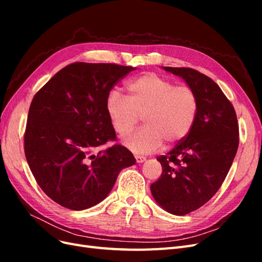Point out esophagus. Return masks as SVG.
I'll use <instances>...</instances> for the list:
<instances>
[{
    "label": "esophagus",
    "mask_w": 262,
    "mask_h": 262,
    "mask_svg": "<svg viewBox=\"0 0 262 262\" xmlns=\"http://www.w3.org/2000/svg\"><path fill=\"white\" fill-rule=\"evenodd\" d=\"M134 157H136V161H137V163H143L146 158L144 157V156H141V155H134Z\"/></svg>",
    "instance_id": "1"
}]
</instances>
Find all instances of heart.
<instances>
[{
    "label": "heart",
    "instance_id": "heart-1",
    "mask_svg": "<svg viewBox=\"0 0 262 262\" xmlns=\"http://www.w3.org/2000/svg\"><path fill=\"white\" fill-rule=\"evenodd\" d=\"M128 96L112 91L106 98V113L119 136H126L143 117L144 126L123 141L134 153H153L164 141L168 144L184 140L194 124L198 98L189 86L175 83L155 73L131 81Z\"/></svg>",
    "mask_w": 262,
    "mask_h": 262
}]
</instances>
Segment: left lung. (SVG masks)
Here are the masks:
<instances>
[{
	"label": "left lung",
	"mask_w": 262,
	"mask_h": 262,
	"mask_svg": "<svg viewBox=\"0 0 262 262\" xmlns=\"http://www.w3.org/2000/svg\"><path fill=\"white\" fill-rule=\"evenodd\" d=\"M184 80L198 98V113L188 136L157 157L163 172L150 192L165 211L185 215L217 192L239 143L235 109L219 85L190 68L163 67Z\"/></svg>",
	"instance_id": "8db88e82"
}]
</instances>
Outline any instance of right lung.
<instances>
[{"instance_id":"add662e5","label":"right lung","mask_w":262,"mask_h":262,"mask_svg":"<svg viewBox=\"0 0 262 262\" xmlns=\"http://www.w3.org/2000/svg\"><path fill=\"white\" fill-rule=\"evenodd\" d=\"M137 68L113 63H72L60 70L31 101L24 148L29 168L54 202L90 209L106 199L123 168L136 164L128 148L116 144L106 113L113 87Z\"/></svg>"}]
</instances>
